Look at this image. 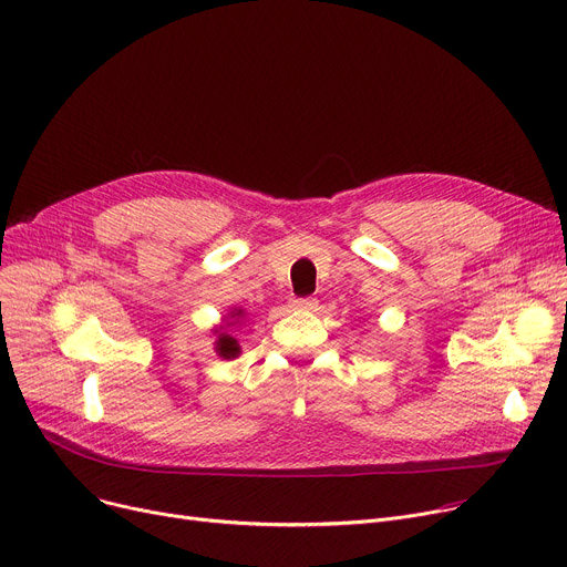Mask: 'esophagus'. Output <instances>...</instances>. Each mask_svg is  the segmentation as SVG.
I'll use <instances>...</instances> for the list:
<instances>
[{"label":"esophagus","mask_w":567,"mask_h":567,"mask_svg":"<svg viewBox=\"0 0 567 567\" xmlns=\"http://www.w3.org/2000/svg\"><path fill=\"white\" fill-rule=\"evenodd\" d=\"M290 303H292V309L311 311V309L318 307V299L316 297H295V299H290Z\"/></svg>","instance_id":"esophagus-1"}]
</instances>
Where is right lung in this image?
I'll return each mask as SVG.
<instances>
[{
    "label": "right lung",
    "instance_id": "add662e5",
    "mask_svg": "<svg viewBox=\"0 0 567 567\" xmlns=\"http://www.w3.org/2000/svg\"><path fill=\"white\" fill-rule=\"evenodd\" d=\"M238 313H243V311H238ZM236 316V313H234ZM217 347V354H220L223 359H234V357H238L240 354V347H238V342H236V338H231L229 333H220L217 336V342H215Z\"/></svg>",
    "mask_w": 567,
    "mask_h": 567
}]
</instances>
